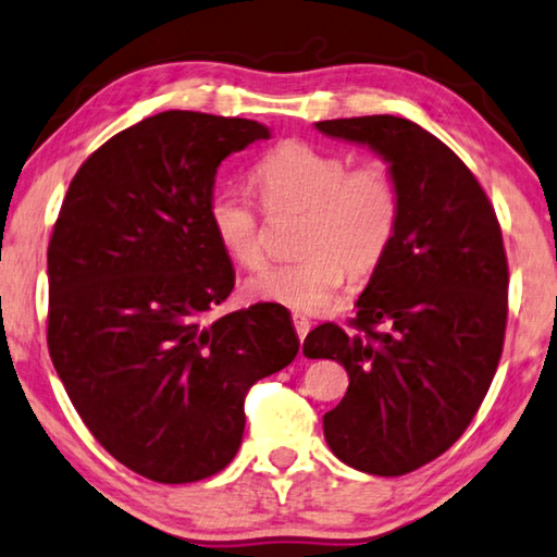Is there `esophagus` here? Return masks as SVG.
<instances>
[{
    "label": "esophagus",
    "instance_id": "esophagus-1",
    "mask_svg": "<svg viewBox=\"0 0 557 557\" xmlns=\"http://www.w3.org/2000/svg\"><path fill=\"white\" fill-rule=\"evenodd\" d=\"M292 323H295V331H297L299 341H305V336H307L309 329H311L309 319H307V317H301V313H292Z\"/></svg>",
    "mask_w": 557,
    "mask_h": 557
}]
</instances>
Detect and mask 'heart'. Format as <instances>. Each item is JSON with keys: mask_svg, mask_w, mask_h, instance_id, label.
<instances>
[{"mask_svg": "<svg viewBox=\"0 0 557 557\" xmlns=\"http://www.w3.org/2000/svg\"><path fill=\"white\" fill-rule=\"evenodd\" d=\"M256 182L270 211H305L299 252L305 258L260 270L246 295L295 311H323L352 275L375 270L397 234L399 189L380 163L350 168L348 158L307 140H285L256 165ZM209 224L236 265L262 262L256 205L238 187L209 201Z\"/></svg>", "mask_w": 557, "mask_h": 557, "instance_id": "b5f03b06", "label": "heart"}]
</instances>
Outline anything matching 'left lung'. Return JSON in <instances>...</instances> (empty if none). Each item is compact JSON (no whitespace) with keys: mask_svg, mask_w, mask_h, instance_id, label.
Wrapping results in <instances>:
<instances>
[{"mask_svg":"<svg viewBox=\"0 0 557 557\" xmlns=\"http://www.w3.org/2000/svg\"><path fill=\"white\" fill-rule=\"evenodd\" d=\"M317 128L375 150L399 189L397 234L352 331L323 323L305 338L307 358L338 360L350 380L323 413L329 448L360 472L397 478L462 436L497 372L509 295L502 228L468 165L413 121L377 114Z\"/></svg>","mask_w":557,"mask_h":557,"instance_id":"1","label":"left lung"}]
</instances>
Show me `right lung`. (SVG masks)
Segmentation results:
<instances>
[{
	"mask_svg": "<svg viewBox=\"0 0 557 557\" xmlns=\"http://www.w3.org/2000/svg\"><path fill=\"white\" fill-rule=\"evenodd\" d=\"M260 138L199 111L138 121L77 170L50 236V360L89 433L153 482L224 470L246 392L299 350L280 305L205 321L236 277L209 224L216 168Z\"/></svg>",
	"mask_w": 557,
	"mask_h": 557,
	"instance_id": "obj_1",
	"label": "right lung"
}]
</instances>
